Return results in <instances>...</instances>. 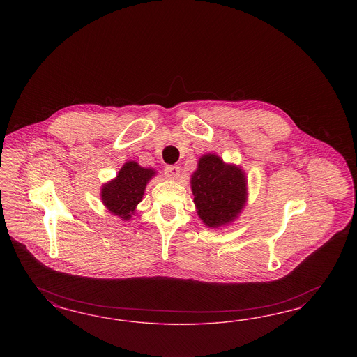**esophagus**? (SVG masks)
Listing matches in <instances>:
<instances>
[{"instance_id": "34e87169", "label": "esophagus", "mask_w": 357, "mask_h": 357, "mask_svg": "<svg viewBox=\"0 0 357 357\" xmlns=\"http://www.w3.org/2000/svg\"><path fill=\"white\" fill-rule=\"evenodd\" d=\"M181 174V169L178 166H166L165 167V175L169 178V179H176Z\"/></svg>"}]
</instances>
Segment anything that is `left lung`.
Instances as JSON below:
<instances>
[{
    "mask_svg": "<svg viewBox=\"0 0 357 357\" xmlns=\"http://www.w3.org/2000/svg\"><path fill=\"white\" fill-rule=\"evenodd\" d=\"M197 215L208 227L233 222L248 200V179L242 169L216 154H204L191 176Z\"/></svg>",
    "mask_w": 357,
    "mask_h": 357,
    "instance_id": "8db88e82",
    "label": "left lung"
}]
</instances>
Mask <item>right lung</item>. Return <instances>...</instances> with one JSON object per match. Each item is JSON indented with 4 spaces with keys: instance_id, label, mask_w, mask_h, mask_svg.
Here are the masks:
<instances>
[{
    "instance_id": "add662e5",
    "label": "right lung",
    "mask_w": 357,
    "mask_h": 357,
    "mask_svg": "<svg viewBox=\"0 0 357 357\" xmlns=\"http://www.w3.org/2000/svg\"><path fill=\"white\" fill-rule=\"evenodd\" d=\"M154 175L153 169L141 167L135 161L124 163L116 178L102 185V203L112 215L128 221L142 200L146 184Z\"/></svg>"
}]
</instances>
